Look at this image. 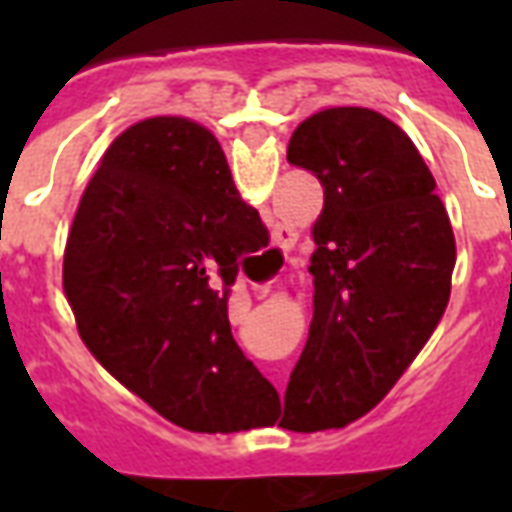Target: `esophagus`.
I'll use <instances>...</instances> for the list:
<instances>
[{
  "instance_id": "34e87169",
  "label": "esophagus",
  "mask_w": 512,
  "mask_h": 512,
  "mask_svg": "<svg viewBox=\"0 0 512 512\" xmlns=\"http://www.w3.org/2000/svg\"><path fill=\"white\" fill-rule=\"evenodd\" d=\"M293 244H296V233H293L290 227H285V224H277V227H274V238H271L268 255H285ZM257 296H260V299L268 296V288H257Z\"/></svg>"
}]
</instances>
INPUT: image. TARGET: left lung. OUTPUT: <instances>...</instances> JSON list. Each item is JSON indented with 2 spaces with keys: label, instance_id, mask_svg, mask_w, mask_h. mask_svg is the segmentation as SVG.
Instances as JSON below:
<instances>
[{
  "label": "left lung",
  "instance_id": "1",
  "mask_svg": "<svg viewBox=\"0 0 512 512\" xmlns=\"http://www.w3.org/2000/svg\"><path fill=\"white\" fill-rule=\"evenodd\" d=\"M288 161L323 186L310 337L279 422L310 433L367 414L428 343L450 299L455 235L414 142L373 109L307 117Z\"/></svg>",
  "mask_w": 512,
  "mask_h": 512
}]
</instances>
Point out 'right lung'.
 I'll use <instances>...</instances> for the list:
<instances>
[{
	"mask_svg": "<svg viewBox=\"0 0 512 512\" xmlns=\"http://www.w3.org/2000/svg\"><path fill=\"white\" fill-rule=\"evenodd\" d=\"M268 244L216 136L150 117L117 136L73 216L62 285L93 356L180 428L268 425L277 389L230 332L241 257Z\"/></svg>",
	"mask_w": 512,
	"mask_h": 512,
	"instance_id": "obj_1",
	"label": "right lung"
}]
</instances>
